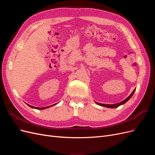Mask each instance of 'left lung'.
<instances>
[{"instance_id": "obj_1", "label": "left lung", "mask_w": 155, "mask_h": 155, "mask_svg": "<svg viewBox=\"0 0 155 155\" xmlns=\"http://www.w3.org/2000/svg\"><path fill=\"white\" fill-rule=\"evenodd\" d=\"M135 91H136V89H134V90L133 91V92L130 94V96L128 97H127L125 100H124V101H122L121 102H120V103H119V104H100V103H97V102H96L97 104H98L99 105H101V106H103V107H108V108H116V107H118L120 105H123V104H125V103L127 101L129 100H130V98L133 96V95L134 94V92H135Z\"/></svg>"}]
</instances>
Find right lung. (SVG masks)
<instances>
[{
	"instance_id": "add662e5",
	"label": "right lung",
	"mask_w": 155,
	"mask_h": 155,
	"mask_svg": "<svg viewBox=\"0 0 155 155\" xmlns=\"http://www.w3.org/2000/svg\"><path fill=\"white\" fill-rule=\"evenodd\" d=\"M57 104H54V105H50V106H48V107H41V108H39V107H34V106H31V105H28H28L29 107H30L31 108H32V109H40V110H42V109H47V108H48V107H51V106H53V105H56Z\"/></svg>"
}]
</instances>
